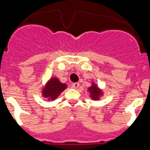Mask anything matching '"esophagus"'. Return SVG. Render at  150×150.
<instances>
[{
	"label": "esophagus",
	"mask_w": 150,
	"mask_h": 150,
	"mask_svg": "<svg viewBox=\"0 0 150 150\" xmlns=\"http://www.w3.org/2000/svg\"><path fill=\"white\" fill-rule=\"evenodd\" d=\"M72 86L75 88H78V86H79V83H74L72 84Z\"/></svg>",
	"instance_id": "34e87169"
}]
</instances>
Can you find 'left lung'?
I'll return each mask as SVG.
<instances>
[{"instance_id": "left-lung-1", "label": "left lung", "mask_w": 150, "mask_h": 150, "mask_svg": "<svg viewBox=\"0 0 150 150\" xmlns=\"http://www.w3.org/2000/svg\"><path fill=\"white\" fill-rule=\"evenodd\" d=\"M88 91L91 92V97L93 100H98L101 94V91L95 85H93L91 87L88 88Z\"/></svg>"}]
</instances>
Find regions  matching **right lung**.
<instances>
[{
    "instance_id": "obj_1",
    "label": "right lung",
    "mask_w": 150,
    "mask_h": 150,
    "mask_svg": "<svg viewBox=\"0 0 150 150\" xmlns=\"http://www.w3.org/2000/svg\"><path fill=\"white\" fill-rule=\"evenodd\" d=\"M66 88V84L61 83L59 79L53 78L51 80H50L48 83L47 84V86L43 91V96L47 97L49 100H53Z\"/></svg>"
}]
</instances>
